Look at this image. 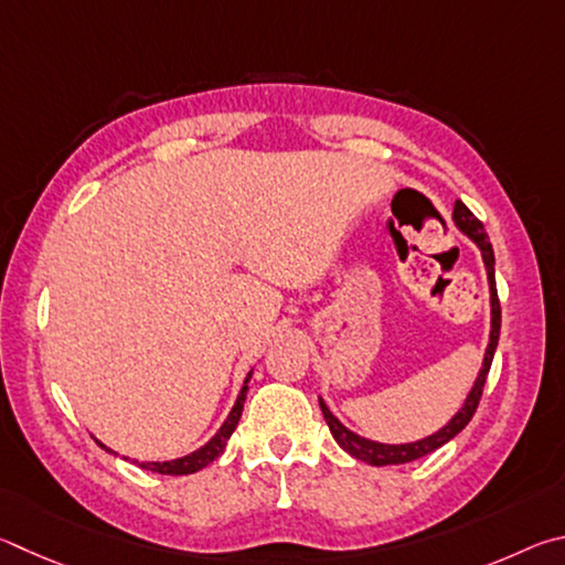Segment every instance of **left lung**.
Listing matches in <instances>:
<instances>
[{
	"label": "left lung",
	"mask_w": 565,
	"mask_h": 565,
	"mask_svg": "<svg viewBox=\"0 0 565 565\" xmlns=\"http://www.w3.org/2000/svg\"><path fill=\"white\" fill-rule=\"evenodd\" d=\"M454 223H457L461 233H467L471 241L481 247L483 265H487V273H489L491 334H489L487 354H483V367L479 372L477 382H473L467 402H463V407L457 412V417H454L447 424V427H441L437 434H431V437L422 439V441H414V444H380V441L364 439V437H360V434H354V431L344 427V424L328 409V404L320 399V409L324 414V422H328L334 441H338L344 451L352 454L354 459L367 461V463H372V467H387V463H407V461L427 457V454H431V451H437L439 447H444V444L457 437V434L463 427H467V424L473 417V412H477V407H479V399L483 394V384H487L491 362H493V352H497L499 332H501V305H499V292H497V277H493V247L489 243L487 231H483V223L461 201H457V205H454Z\"/></svg>",
	"instance_id": "8db88e82"
}]
</instances>
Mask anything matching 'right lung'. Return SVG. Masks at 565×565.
<instances>
[{
  "mask_svg": "<svg viewBox=\"0 0 565 565\" xmlns=\"http://www.w3.org/2000/svg\"><path fill=\"white\" fill-rule=\"evenodd\" d=\"M250 374L247 372L245 377V384L241 394H237V402L233 412L227 414V419L223 422V427L217 429L215 437L205 444V447H201L193 454H188V457H181V459H173V461H141L138 467L141 469H148V471H156V473H168V477H183V473H195L201 471L203 467H207V463L215 461L217 457H221L227 439H231V434L235 431L237 422H241V414H243V404H245V394H247V382H250ZM104 447V444H102Z\"/></svg>",
  "mask_w": 565,
  "mask_h": 565,
  "instance_id": "obj_1",
  "label": "right lung"
}]
</instances>
